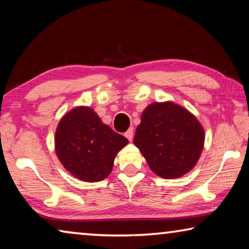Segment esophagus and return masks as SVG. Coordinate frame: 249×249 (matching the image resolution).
<instances>
[{
    "label": "esophagus",
    "instance_id": "34e87169",
    "mask_svg": "<svg viewBox=\"0 0 249 249\" xmlns=\"http://www.w3.org/2000/svg\"><path fill=\"white\" fill-rule=\"evenodd\" d=\"M125 137L127 139L129 142L133 141V137H134V131H133V127L129 128L127 132L125 133Z\"/></svg>",
    "mask_w": 249,
    "mask_h": 249
}]
</instances>
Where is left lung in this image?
Wrapping results in <instances>:
<instances>
[{
    "mask_svg": "<svg viewBox=\"0 0 249 249\" xmlns=\"http://www.w3.org/2000/svg\"><path fill=\"white\" fill-rule=\"evenodd\" d=\"M204 140V129L196 117L181 106L166 102L144 109L134 145L155 174L176 178L195 166Z\"/></svg>",
    "mask_w": 249,
    "mask_h": 249,
    "instance_id": "1",
    "label": "left lung"
}]
</instances>
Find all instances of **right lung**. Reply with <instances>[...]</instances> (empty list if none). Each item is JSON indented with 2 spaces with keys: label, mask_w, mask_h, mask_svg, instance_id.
I'll return each mask as SVG.
<instances>
[{
  "label": "right lung",
  "mask_w": 249,
  "mask_h": 249,
  "mask_svg": "<svg viewBox=\"0 0 249 249\" xmlns=\"http://www.w3.org/2000/svg\"><path fill=\"white\" fill-rule=\"evenodd\" d=\"M128 143L123 135L102 123L92 108L80 106L62 117L55 133L57 157L73 176L100 181L112 172L120 149Z\"/></svg>",
  "instance_id": "1"
}]
</instances>
